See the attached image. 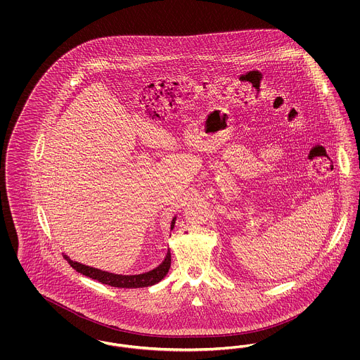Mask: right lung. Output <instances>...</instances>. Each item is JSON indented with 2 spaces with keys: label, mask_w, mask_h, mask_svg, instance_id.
Listing matches in <instances>:
<instances>
[{
  "label": "right lung",
  "mask_w": 360,
  "mask_h": 360,
  "mask_svg": "<svg viewBox=\"0 0 360 360\" xmlns=\"http://www.w3.org/2000/svg\"><path fill=\"white\" fill-rule=\"evenodd\" d=\"M174 223H175V219L172 220V229L174 228ZM63 257L69 262L70 266L74 270H77L78 273L86 275L91 279H96V281L105 283V285H109V286H113V288H125V289L153 286L166 276V274L169 273L170 264H172V255H170V251H169L167 255L165 257V260L156 269L148 271V273L139 275H119L112 274V273H108V271H103V270H98V269H93V267L85 266V264H81L78 262L71 260L66 255H63Z\"/></svg>",
  "instance_id": "1"
}]
</instances>
